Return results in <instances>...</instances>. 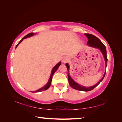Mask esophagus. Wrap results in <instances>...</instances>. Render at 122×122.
I'll use <instances>...</instances> for the list:
<instances>
[{"label":"esophagus","mask_w":122,"mask_h":122,"mask_svg":"<svg viewBox=\"0 0 122 122\" xmlns=\"http://www.w3.org/2000/svg\"><path fill=\"white\" fill-rule=\"evenodd\" d=\"M62 61L63 63H65L66 62H67L68 61V58L67 57H63V59H62Z\"/></svg>","instance_id":"1"}]
</instances>
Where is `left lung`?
I'll return each instance as SVG.
<instances>
[{
  "instance_id": "obj_1",
  "label": "left lung",
  "mask_w": 122,
  "mask_h": 122,
  "mask_svg": "<svg viewBox=\"0 0 122 122\" xmlns=\"http://www.w3.org/2000/svg\"><path fill=\"white\" fill-rule=\"evenodd\" d=\"M85 36L87 37L88 39V41L87 42V45L89 46L94 47V48H98L100 49L101 51V52L102 53V54L104 57V60L106 61V67H107V62H108V59H107V51H106V46H104V45L103 44V43L101 42V41L98 38H97L94 35H92L91 34H88L86 33L84 34ZM66 66H67V70H68V81L69 83L72 88L74 89L77 90H80V91H83V92H88V91H90L96 87L99 84H100V82L102 81L103 78H104L105 75H106V71L105 72L104 74V75H103V77L102 79H101L100 81H99L95 85H94L92 86H88V87H86V86H83L81 85H80L79 84L76 83L74 80L72 79V78L71 77V76L69 75V66L68 63L66 64Z\"/></svg>"
}]
</instances>
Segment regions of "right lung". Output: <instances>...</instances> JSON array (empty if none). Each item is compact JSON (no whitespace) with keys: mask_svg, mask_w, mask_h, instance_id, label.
Returning a JSON list of instances; mask_svg holds the SVG:
<instances>
[{"mask_svg":"<svg viewBox=\"0 0 122 122\" xmlns=\"http://www.w3.org/2000/svg\"><path fill=\"white\" fill-rule=\"evenodd\" d=\"M35 33H30L28 34L27 35H26V36H24L23 38H22L21 40H20L19 41V42L18 43V44L16 45V46L15 47V48L17 47V46L19 45V44H20V43L21 42V41L24 40V39H26L27 38H28V37H30V36H32L33 35H34ZM61 62H59L57 64V65H55L54 67V68L52 69V71H51V76L50 77H49V79L48 80V82H47V83L45 85V86H43V87H42L40 89H38V90H36V91H34V92H41V91H44V90H46L47 89H48L49 88V86H51V80H52V77H53V74H54V73L55 71H57V69H58V68L59 67V66L61 65Z\"/></svg>","mask_w":122,"mask_h":122,"instance_id":"obj_1","label":"right lung"}]
</instances>
